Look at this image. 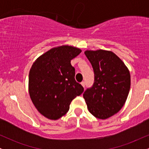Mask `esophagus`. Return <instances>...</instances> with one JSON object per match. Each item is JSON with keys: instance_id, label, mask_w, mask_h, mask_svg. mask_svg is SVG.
I'll return each instance as SVG.
<instances>
[{"instance_id": "obj_1", "label": "esophagus", "mask_w": 149, "mask_h": 149, "mask_svg": "<svg viewBox=\"0 0 149 149\" xmlns=\"http://www.w3.org/2000/svg\"><path fill=\"white\" fill-rule=\"evenodd\" d=\"M81 85H83V87H84V88H85V81H83V82H82V83H81Z\"/></svg>"}]
</instances>
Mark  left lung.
Instances as JSON below:
<instances>
[{
    "mask_svg": "<svg viewBox=\"0 0 149 149\" xmlns=\"http://www.w3.org/2000/svg\"><path fill=\"white\" fill-rule=\"evenodd\" d=\"M95 80L83 94L88 109L95 117L107 119L123 107L130 89V74L127 66L111 51L87 50Z\"/></svg>",
    "mask_w": 149,
    "mask_h": 149,
    "instance_id": "1",
    "label": "left lung"
}]
</instances>
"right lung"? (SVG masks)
Masks as SVG:
<instances>
[{"label": "right lung", "mask_w": 149, "mask_h": 149, "mask_svg": "<svg viewBox=\"0 0 149 149\" xmlns=\"http://www.w3.org/2000/svg\"><path fill=\"white\" fill-rule=\"evenodd\" d=\"M81 50L62 45L49 49L33 63L29 75V92L32 102L47 118L57 120L69 110L71 101L84 88L75 80L71 60Z\"/></svg>", "instance_id": "add662e5"}]
</instances>
